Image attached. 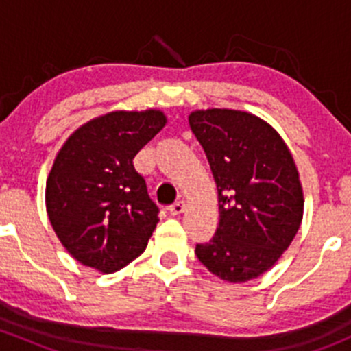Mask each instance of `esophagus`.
<instances>
[{"mask_svg": "<svg viewBox=\"0 0 351 351\" xmlns=\"http://www.w3.org/2000/svg\"><path fill=\"white\" fill-rule=\"evenodd\" d=\"M185 208H186V205H185V202H176V204H173L171 207H169V214L171 215H180V214H183V212H185Z\"/></svg>", "mask_w": 351, "mask_h": 351, "instance_id": "34e87169", "label": "esophagus"}]
</instances>
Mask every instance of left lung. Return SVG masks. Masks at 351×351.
<instances>
[{
	"label": "left lung",
	"mask_w": 351,
	"mask_h": 351,
	"mask_svg": "<svg viewBox=\"0 0 351 351\" xmlns=\"http://www.w3.org/2000/svg\"><path fill=\"white\" fill-rule=\"evenodd\" d=\"M192 132L207 154L219 195V226L195 254L210 274L241 284L270 270L302 222L304 195L292 154L253 113L195 110Z\"/></svg>",
	"instance_id": "left-lung-1"
}]
</instances>
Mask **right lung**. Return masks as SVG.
Returning a JSON list of instances; mask_svg holds the SVG:
<instances>
[{"mask_svg":"<svg viewBox=\"0 0 351 351\" xmlns=\"http://www.w3.org/2000/svg\"><path fill=\"white\" fill-rule=\"evenodd\" d=\"M165 125L159 110L110 112L74 130L56 156L45 207L80 263L113 274L146 250L159 208L132 159Z\"/></svg>","mask_w":351,"mask_h":351,"instance_id":"obj_1","label":"right lung"}]
</instances>
